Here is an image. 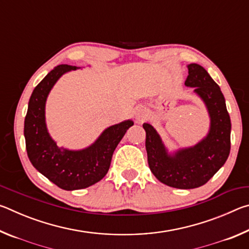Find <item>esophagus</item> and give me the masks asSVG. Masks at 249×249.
Listing matches in <instances>:
<instances>
[{"label": "esophagus", "mask_w": 249, "mask_h": 249, "mask_svg": "<svg viewBox=\"0 0 249 249\" xmlns=\"http://www.w3.org/2000/svg\"><path fill=\"white\" fill-rule=\"evenodd\" d=\"M147 117H148V111H147V108L144 107H137L136 113H135V119H136L138 123L146 121Z\"/></svg>", "instance_id": "34e87169"}]
</instances>
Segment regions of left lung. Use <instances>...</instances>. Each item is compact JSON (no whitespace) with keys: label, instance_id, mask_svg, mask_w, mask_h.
Wrapping results in <instances>:
<instances>
[{"label":"left lung","instance_id":"8db88e82","mask_svg":"<svg viewBox=\"0 0 249 249\" xmlns=\"http://www.w3.org/2000/svg\"><path fill=\"white\" fill-rule=\"evenodd\" d=\"M184 86L204 103L210 117L208 134L196 145L170 151L153 125L142 124L146 132L148 165L160 182L177 189H195L205 184L221 169L231 150V119L220 87L203 67L188 65Z\"/></svg>","mask_w":249,"mask_h":249}]
</instances>
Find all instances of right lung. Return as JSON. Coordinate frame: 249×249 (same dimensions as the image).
I'll use <instances>...</instances> for the list:
<instances>
[{"label": "right lung", "mask_w": 249, "mask_h": 249, "mask_svg": "<svg viewBox=\"0 0 249 249\" xmlns=\"http://www.w3.org/2000/svg\"><path fill=\"white\" fill-rule=\"evenodd\" d=\"M79 69L60 65L41 80L31 95L24 122L26 150L32 165L59 188L67 191L80 190L99 182L107 174L116 146L134 125L125 120L105 128L86 148L59 147L46 124V102L54 84L65 73Z\"/></svg>", "instance_id": "right-lung-1"}]
</instances>
